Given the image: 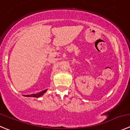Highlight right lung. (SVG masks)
I'll return each mask as SVG.
<instances>
[{"label":"right lung","instance_id":"right-lung-1","mask_svg":"<svg viewBox=\"0 0 130 130\" xmlns=\"http://www.w3.org/2000/svg\"><path fill=\"white\" fill-rule=\"evenodd\" d=\"M46 91H47V90H45L42 91V92H40L37 93L36 94H31V95H27V96H28V97H33V98H38V97H40V96H42V95H43V94Z\"/></svg>","mask_w":130,"mask_h":130}]
</instances>
